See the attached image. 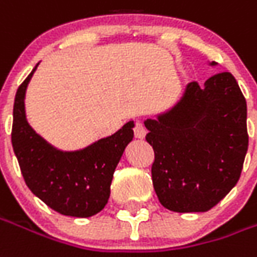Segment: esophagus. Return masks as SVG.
Listing matches in <instances>:
<instances>
[{"label": "esophagus", "instance_id": "esophagus-1", "mask_svg": "<svg viewBox=\"0 0 257 257\" xmlns=\"http://www.w3.org/2000/svg\"><path fill=\"white\" fill-rule=\"evenodd\" d=\"M134 132H135V136H136L138 139H143V138L146 136V128H145L143 122H141V121H136L134 126Z\"/></svg>", "mask_w": 257, "mask_h": 257}]
</instances>
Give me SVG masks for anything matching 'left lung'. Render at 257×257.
I'll list each match as a JSON object with an SVG mask.
<instances>
[{
    "label": "left lung",
    "instance_id": "obj_1",
    "mask_svg": "<svg viewBox=\"0 0 257 257\" xmlns=\"http://www.w3.org/2000/svg\"><path fill=\"white\" fill-rule=\"evenodd\" d=\"M145 126L154 150V191L166 209L207 211L236 185L249 136L246 100L229 72L204 86L188 83L178 103Z\"/></svg>",
    "mask_w": 257,
    "mask_h": 257
}]
</instances>
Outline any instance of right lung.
Returning <instances> with one entry per match:
<instances>
[{"label": "right lung", "instance_id": "add662e5", "mask_svg": "<svg viewBox=\"0 0 257 257\" xmlns=\"http://www.w3.org/2000/svg\"><path fill=\"white\" fill-rule=\"evenodd\" d=\"M37 65L19 86L14 103L11 136L23 179L33 195L60 214L94 216L108 202L115 167L134 139V122L129 121L114 135L82 150L55 149L36 134L26 119L25 94Z\"/></svg>", "mask_w": 257, "mask_h": 257}]
</instances>
